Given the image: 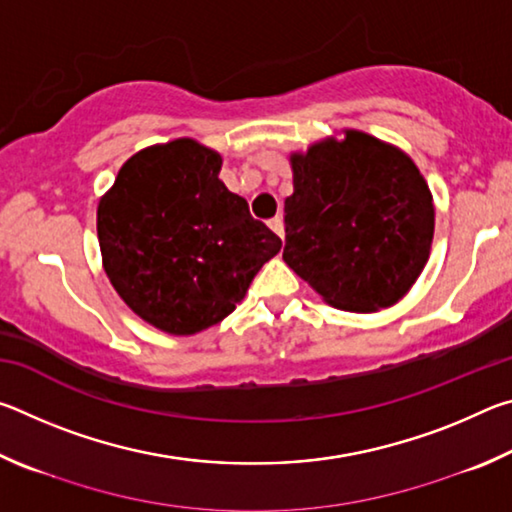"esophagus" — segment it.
<instances>
[{
  "label": "esophagus",
  "instance_id": "esophagus-1",
  "mask_svg": "<svg viewBox=\"0 0 512 512\" xmlns=\"http://www.w3.org/2000/svg\"><path fill=\"white\" fill-rule=\"evenodd\" d=\"M268 225H271V230L275 232L277 237H284V221H282V216H280V214L273 216V219L268 221Z\"/></svg>",
  "mask_w": 512,
  "mask_h": 512
}]
</instances>
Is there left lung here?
<instances>
[{
  "label": "left lung",
  "mask_w": 512,
  "mask_h": 512,
  "mask_svg": "<svg viewBox=\"0 0 512 512\" xmlns=\"http://www.w3.org/2000/svg\"><path fill=\"white\" fill-rule=\"evenodd\" d=\"M284 262L329 305L375 311L418 280L433 239V203L409 155L348 131L291 155Z\"/></svg>",
  "instance_id": "obj_1"
}]
</instances>
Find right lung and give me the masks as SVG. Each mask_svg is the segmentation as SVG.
Segmentation results:
<instances>
[{"label":"right lung","instance_id":"obj_1","mask_svg":"<svg viewBox=\"0 0 512 512\" xmlns=\"http://www.w3.org/2000/svg\"><path fill=\"white\" fill-rule=\"evenodd\" d=\"M221 155L194 140L135 153L101 198L103 268L128 307L162 332L216 325L282 239L219 180Z\"/></svg>","mask_w":512,"mask_h":512}]
</instances>
